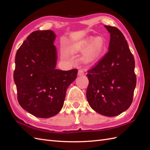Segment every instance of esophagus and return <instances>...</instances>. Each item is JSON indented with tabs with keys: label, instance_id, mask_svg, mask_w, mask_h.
<instances>
[{
	"label": "esophagus",
	"instance_id": "obj_1",
	"mask_svg": "<svg viewBox=\"0 0 150 150\" xmlns=\"http://www.w3.org/2000/svg\"><path fill=\"white\" fill-rule=\"evenodd\" d=\"M78 74H79V75H80V76L83 75L84 74V71L83 69H79V71H78Z\"/></svg>",
	"mask_w": 150,
	"mask_h": 150
}]
</instances>
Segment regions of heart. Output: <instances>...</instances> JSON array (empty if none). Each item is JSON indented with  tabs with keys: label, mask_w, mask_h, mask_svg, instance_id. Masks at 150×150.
Segmentation results:
<instances>
[{
	"label": "heart",
	"mask_w": 150,
	"mask_h": 150,
	"mask_svg": "<svg viewBox=\"0 0 150 150\" xmlns=\"http://www.w3.org/2000/svg\"><path fill=\"white\" fill-rule=\"evenodd\" d=\"M106 44L103 37L90 36L81 42L73 46V50L77 52H84L82 60L86 64L92 63L99 59L104 53Z\"/></svg>",
	"instance_id": "heart-1"
}]
</instances>
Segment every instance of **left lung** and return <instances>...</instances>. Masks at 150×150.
<instances>
[{
  "mask_svg": "<svg viewBox=\"0 0 150 150\" xmlns=\"http://www.w3.org/2000/svg\"><path fill=\"white\" fill-rule=\"evenodd\" d=\"M104 27L110 33L109 48L98 64L88 71L86 97L96 112L114 117L132 103L137 82L135 60L122 32L115 27Z\"/></svg>",
  "mask_w": 150,
  "mask_h": 150,
  "instance_id": "8db88e82",
  "label": "left lung"
}]
</instances>
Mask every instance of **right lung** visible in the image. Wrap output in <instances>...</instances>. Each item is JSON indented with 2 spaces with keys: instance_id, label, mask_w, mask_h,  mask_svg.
Masks as SVG:
<instances>
[{
  "instance_id": "right-lung-1",
  "label": "right lung",
  "mask_w": 150,
  "mask_h": 150,
  "mask_svg": "<svg viewBox=\"0 0 150 150\" xmlns=\"http://www.w3.org/2000/svg\"><path fill=\"white\" fill-rule=\"evenodd\" d=\"M55 38L53 31H35L24 41L15 56L13 79L18 103L39 118L53 117L61 110L67 89L77 78V69H56Z\"/></svg>"
}]
</instances>
